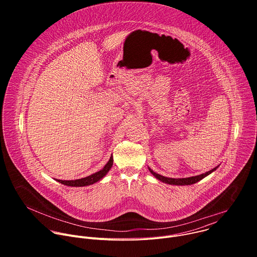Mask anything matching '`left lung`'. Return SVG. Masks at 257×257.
Segmentation results:
<instances>
[{"instance_id":"1","label":"left lung","mask_w":257,"mask_h":257,"mask_svg":"<svg viewBox=\"0 0 257 257\" xmlns=\"http://www.w3.org/2000/svg\"><path fill=\"white\" fill-rule=\"evenodd\" d=\"M217 168V167H216ZM216 168L206 172L205 174H201L198 176H194V177H189V178H179V179H174V178H168V177H164L162 175H159L157 173H155L152 169H150V172L159 180H161L162 182L167 183V184H171V185H191L194 184V183L200 181L201 179H203L204 177H206L207 175H209L210 173H212L214 170H216Z\"/></svg>"}]
</instances>
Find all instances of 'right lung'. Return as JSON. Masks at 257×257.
<instances>
[{
  "label": "right lung",
  "mask_w": 257,
  "mask_h": 257,
  "mask_svg": "<svg viewBox=\"0 0 257 257\" xmlns=\"http://www.w3.org/2000/svg\"><path fill=\"white\" fill-rule=\"evenodd\" d=\"M112 166H113V157L109 158V161L106 163V165L100 171H98L88 177H85L82 179H77V180H70V181L58 180V182L62 183V184H64V185H67V186H75V187L87 186V185L93 184V183L99 181L103 176H105V174L109 171V169L112 168Z\"/></svg>",
  "instance_id": "right-lung-1"
}]
</instances>
